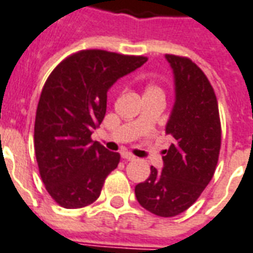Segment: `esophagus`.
Masks as SVG:
<instances>
[{
	"mask_svg": "<svg viewBox=\"0 0 253 253\" xmlns=\"http://www.w3.org/2000/svg\"><path fill=\"white\" fill-rule=\"evenodd\" d=\"M121 156H123V159H124V160H134V159H136V156H133L132 154H129V152H123V155H121Z\"/></svg>",
	"mask_w": 253,
	"mask_h": 253,
	"instance_id": "1",
	"label": "esophagus"
}]
</instances>
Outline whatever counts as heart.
Here are the masks:
<instances>
[{
  "label": "heart",
  "instance_id": "b5f03b06",
  "mask_svg": "<svg viewBox=\"0 0 253 253\" xmlns=\"http://www.w3.org/2000/svg\"><path fill=\"white\" fill-rule=\"evenodd\" d=\"M156 94H160L163 95V90L160 86L155 84H148L144 88V95H156Z\"/></svg>",
  "mask_w": 253,
  "mask_h": 253
}]
</instances>
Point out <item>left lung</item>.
I'll return each mask as SVG.
<instances>
[{
	"instance_id": "8db88e82",
	"label": "left lung",
	"mask_w": 253,
	"mask_h": 253,
	"mask_svg": "<svg viewBox=\"0 0 253 253\" xmlns=\"http://www.w3.org/2000/svg\"><path fill=\"white\" fill-rule=\"evenodd\" d=\"M174 70L175 99L166 133L174 143L165 167L151 166L148 179L134 187L139 204L159 217H175L200 198L214 175L221 148L218 102L209 79L191 59L167 53Z\"/></svg>"
}]
</instances>
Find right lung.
Instances as JSON below:
<instances>
[{
	"label": "right lung",
	"instance_id": "add662e5",
	"mask_svg": "<svg viewBox=\"0 0 253 253\" xmlns=\"http://www.w3.org/2000/svg\"><path fill=\"white\" fill-rule=\"evenodd\" d=\"M147 60L82 49L49 74L39 99L33 145L40 178L59 206L81 209L98 200L120 154L93 141V129L105 117L109 87Z\"/></svg>",
	"mask_w": 253,
	"mask_h": 253
}]
</instances>
